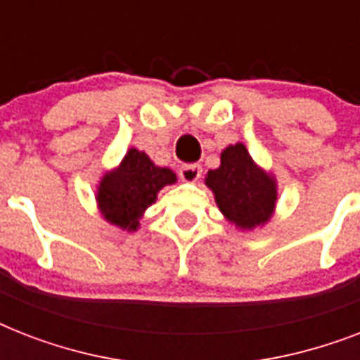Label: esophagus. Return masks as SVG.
Masks as SVG:
<instances>
[{"label":"esophagus","instance_id":"obj_1","mask_svg":"<svg viewBox=\"0 0 360 360\" xmlns=\"http://www.w3.org/2000/svg\"><path fill=\"white\" fill-rule=\"evenodd\" d=\"M179 177L185 183H196L202 177V166L200 164H185V166H181Z\"/></svg>","mask_w":360,"mask_h":360}]
</instances>
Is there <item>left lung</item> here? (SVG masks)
Returning a JSON list of instances; mask_svg holds the SVG:
<instances>
[{
    "label": "left lung",
    "mask_w": 360,
    "mask_h": 360,
    "mask_svg": "<svg viewBox=\"0 0 360 360\" xmlns=\"http://www.w3.org/2000/svg\"><path fill=\"white\" fill-rule=\"evenodd\" d=\"M205 185L213 191L220 213L239 230H254L271 220L276 207V179L259 168L243 143L220 153V166L209 169Z\"/></svg>",
    "instance_id": "8db88e82"
}]
</instances>
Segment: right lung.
<instances>
[{
    "mask_svg": "<svg viewBox=\"0 0 360 360\" xmlns=\"http://www.w3.org/2000/svg\"><path fill=\"white\" fill-rule=\"evenodd\" d=\"M177 175L169 168H160L143 151L129 149L120 166L101 177L97 186L98 211L106 222L121 230L136 231L149 205L166 185H174Z\"/></svg>",
    "mask_w": 360,
    "mask_h": 360,
    "instance_id": "add662e5",
    "label": "right lung"
}]
</instances>
